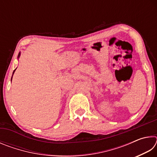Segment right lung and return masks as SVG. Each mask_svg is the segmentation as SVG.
Listing matches in <instances>:
<instances>
[{"label":"right lung","mask_w":157,"mask_h":157,"mask_svg":"<svg viewBox=\"0 0 157 157\" xmlns=\"http://www.w3.org/2000/svg\"><path fill=\"white\" fill-rule=\"evenodd\" d=\"M20 55H21V52H19V53H18V58H19V57H20ZM15 71H16V69H15V70L14 71V72H13V74H12V76H13V75H14V72H15ZM12 77L11 81H12Z\"/></svg>","instance_id":"1"}]
</instances>
